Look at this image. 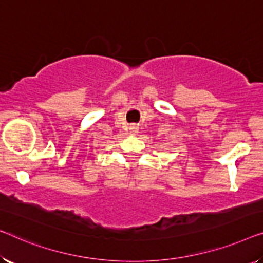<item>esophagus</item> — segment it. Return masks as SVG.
Instances as JSON below:
<instances>
[{"label": "esophagus", "mask_w": 263, "mask_h": 263, "mask_svg": "<svg viewBox=\"0 0 263 263\" xmlns=\"http://www.w3.org/2000/svg\"><path fill=\"white\" fill-rule=\"evenodd\" d=\"M135 130H136V127H135Z\"/></svg>", "instance_id": "esophagus-1"}]
</instances>
